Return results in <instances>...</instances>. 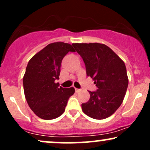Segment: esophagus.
Here are the masks:
<instances>
[{
    "instance_id": "obj_1",
    "label": "esophagus",
    "mask_w": 150,
    "mask_h": 150,
    "mask_svg": "<svg viewBox=\"0 0 150 150\" xmlns=\"http://www.w3.org/2000/svg\"><path fill=\"white\" fill-rule=\"evenodd\" d=\"M75 92L78 93V92H80V91H81V89H77V88H75Z\"/></svg>"
}]
</instances>
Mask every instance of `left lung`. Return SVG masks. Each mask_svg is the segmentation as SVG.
<instances>
[{"label": "left lung", "mask_w": 150, "mask_h": 150, "mask_svg": "<svg viewBox=\"0 0 150 150\" xmlns=\"http://www.w3.org/2000/svg\"><path fill=\"white\" fill-rule=\"evenodd\" d=\"M86 66L97 91L90 92L89 100L82 104V110L94 119L111 116L120 107L128 85L126 68L123 60L112 49L99 43L72 44Z\"/></svg>", "instance_id": "8db88e82"}]
</instances>
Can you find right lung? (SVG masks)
Segmentation results:
<instances>
[{"mask_svg":"<svg viewBox=\"0 0 150 150\" xmlns=\"http://www.w3.org/2000/svg\"><path fill=\"white\" fill-rule=\"evenodd\" d=\"M72 45L57 42L48 44L28 62L23 77L25 99L32 111L44 120L58 118L65 110L74 87L63 88L55 81L59 79L62 60Z\"/></svg>","mask_w":150,"mask_h":150,"instance_id":"right-lung-1","label":"right lung"}]
</instances>
